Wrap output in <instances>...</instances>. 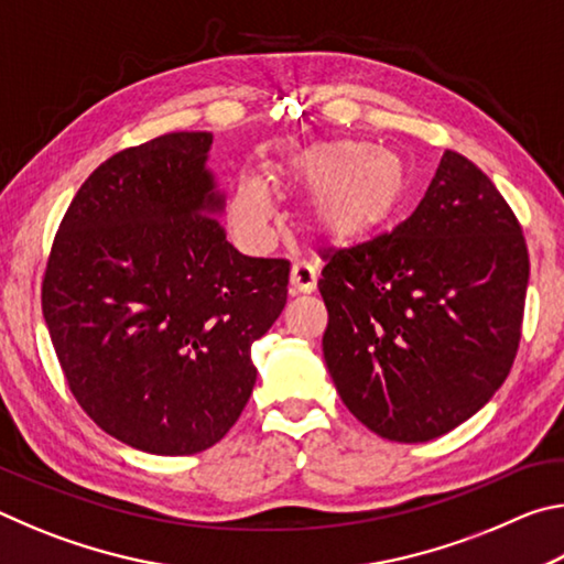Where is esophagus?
Here are the masks:
<instances>
[{"instance_id": "obj_1", "label": "esophagus", "mask_w": 564, "mask_h": 564, "mask_svg": "<svg viewBox=\"0 0 564 564\" xmlns=\"http://www.w3.org/2000/svg\"><path fill=\"white\" fill-rule=\"evenodd\" d=\"M316 283H318V275H316V269H311V265L295 263L293 269H291L289 289H291L293 295L313 293V291H316Z\"/></svg>"}]
</instances>
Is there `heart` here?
<instances>
[{"instance_id":"obj_1","label":"heart","mask_w":564,"mask_h":564,"mask_svg":"<svg viewBox=\"0 0 564 564\" xmlns=\"http://www.w3.org/2000/svg\"><path fill=\"white\" fill-rule=\"evenodd\" d=\"M273 188L311 194L303 221L323 246L366 243L393 221L408 196V166L393 149L360 139H318L285 154L271 169ZM231 221L248 238L271 224L269 191L256 178L238 181Z\"/></svg>"}]
</instances>
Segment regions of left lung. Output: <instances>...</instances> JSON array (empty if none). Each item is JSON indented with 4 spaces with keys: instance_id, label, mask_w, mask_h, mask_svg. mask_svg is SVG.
Returning <instances> with one entry per match:
<instances>
[{
    "instance_id": "8db88e82",
    "label": "left lung",
    "mask_w": 564,
    "mask_h": 564,
    "mask_svg": "<svg viewBox=\"0 0 564 564\" xmlns=\"http://www.w3.org/2000/svg\"><path fill=\"white\" fill-rule=\"evenodd\" d=\"M321 275L328 373L380 437L425 443L451 433L508 378L528 246L500 191L455 151L393 234L338 251Z\"/></svg>"
}]
</instances>
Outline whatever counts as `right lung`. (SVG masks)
Masks as SVG:
<instances>
[{
  "label": "right lung",
  "instance_id": "1",
  "mask_svg": "<svg viewBox=\"0 0 564 564\" xmlns=\"http://www.w3.org/2000/svg\"><path fill=\"white\" fill-rule=\"evenodd\" d=\"M212 144L174 131L104 161L44 271V321L76 403L154 455L202 453L231 431L256 386L253 340L289 295V261L226 241Z\"/></svg>",
  "mask_w": 564,
  "mask_h": 564
}]
</instances>
